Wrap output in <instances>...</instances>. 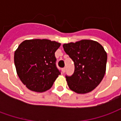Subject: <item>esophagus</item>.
Returning a JSON list of instances; mask_svg holds the SVG:
<instances>
[{
  "label": "esophagus",
  "mask_w": 121,
  "mask_h": 121,
  "mask_svg": "<svg viewBox=\"0 0 121 121\" xmlns=\"http://www.w3.org/2000/svg\"><path fill=\"white\" fill-rule=\"evenodd\" d=\"M65 69H66L65 68V67L61 69V71H62V73H64L65 72Z\"/></svg>",
  "instance_id": "obj_1"
}]
</instances>
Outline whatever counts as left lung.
Masks as SVG:
<instances>
[{
  "label": "left lung",
  "instance_id": "obj_1",
  "mask_svg": "<svg viewBox=\"0 0 121 121\" xmlns=\"http://www.w3.org/2000/svg\"><path fill=\"white\" fill-rule=\"evenodd\" d=\"M67 54L74 63V72L66 76L69 87L76 93L93 91L101 82L106 70L107 53L100 43L89 39L63 44Z\"/></svg>",
  "mask_w": 121,
  "mask_h": 121
}]
</instances>
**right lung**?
<instances>
[{
  "label": "right lung",
  "instance_id": "add662e5",
  "mask_svg": "<svg viewBox=\"0 0 121 121\" xmlns=\"http://www.w3.org/2000/svg\"><path fill=\"white\" fill-rule=\"evenodd\" d=\"M61 43L47 39L25 40L14 53L16 71L28 89L44 92L60 74L56 65L55 52Z\"/></svg>",
  "mask_w": 121,
  "mask_h": 121
}]
</instances>
